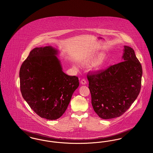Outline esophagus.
I'll list each match as a JSON object with an SVG mask.
<instances>
[{
	"instance_id": "esophagus-1",
	"label": "esophagus",
	"mask_w": 153,
	"mask_h": 153,
	"mask_svg": "<svg viewBox=\"0 0 153 153\" xmlns=\"http://www.w3.org/2000/svg\"><path fill=\"white\" fill-rule=\"evenodd\" d=\"M81 84H82V85H85L87 84V81L85 80L84 79H83L81 80Z\"/></svg>"
}]
</instances>
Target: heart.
I'll return each instance as SVG.
<instances>
[{
  "instance_id": "1",
  "label": "heart",
  "mask_w": 153,
  "mask_h": 153,
  "mask_svg": "<svg viewBox=\"0 0 153 153\" xmlns=\"http://www.w3.org/2000/svg\"><path fill=\"white\" fill-rule=\"evenodd\" d=\"M104 57V55L102 54V53H99V54H96L95 56H94V57L91 59V61H89V63L91 64H95V63H97V62H99L100 60H101L102 58ZM98 66L99 68L102 67V61H100Z\"/></svg>"
}]
</instances>
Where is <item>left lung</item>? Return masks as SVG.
Returning a JSON list of instances; mask_svg holds the SVG:
<instances>
[{
  "label": "left lung",
  "mask_w": 153,
  "mask_h": 153,
  "mask_svg": "<svg viewBox=\"0 0 153 153\" xmlns=\"http://www.w3.org/2000/svg\"><path fill=\"white\" fill-rule=\"evenodd\" d=\"M122 59L104 71L87 75L93 108L103 119L122 115L140 91L142 68L133 49L124 46Z\"/></svg>",
  "instance_id": "left-lung-1"
}]
</instances>
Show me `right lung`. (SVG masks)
I'll use <instances>...</instances> for the list:
<instances>
[{
  "mask_svg": "<svg viewBox=\"0 0 153 153\" xmlns=\"http://www.w3.org/2000/svg\"><path fill=\"white\" fill-rule=\"evenodd\" d=\"M58 51L51 46L36 48L19 71L22 96L34 112L48 120L61 117L79 87L77 77L62 71Z\"/></svg>",
  "mask_w": 153,
  "mask_h": 153,
  "instance_id": "add662e5",
  "label": "right lung"
}]
</instances>
